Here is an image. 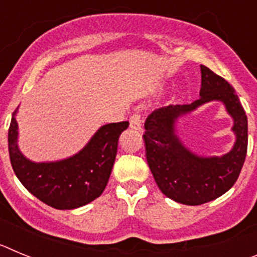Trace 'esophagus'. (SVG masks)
I'll return each mask as SVG.
<instances>
[{"instance_id":"1","label":"esophagus","mask_w":257,"mask_h":257,"mask_svg":"<svg viewBox=\"0 0 257 257\" xmlns=\"http://www.w3.org/2000/svg\"><path fill=\"white\" fill-rule=\"evenodd\" d=\"M130 127L134 130H142V114L140 113H134L130 117Z\"/></svg>"}]
</instances>
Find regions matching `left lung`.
Masks as SVG:
<instances>
[{"label": "left lung", "mask_w": 257, "mask_h": 257, "mask_svg": "<svg viewBox=\"0 0 257 257\" xmlns=\"http://www.w3.org/2000/svg\"><path fill=\"white\" fill-rule=\"evenodd\" d=\"M201 97L190 104L156 109L145 121V156L157 185L166 197L197 206L217 198L237 181L243 167L248 143L247 115L234 88L210 68L201 65ZM220 100L235 119L237 142L222 157L196 156L174 135V119L207 101Z\"/></svg>", "instance_id": "8db88e82"}]
</instances>
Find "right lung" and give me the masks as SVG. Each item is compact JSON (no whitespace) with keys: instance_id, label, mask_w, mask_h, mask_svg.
<instances>
[{"instance_id":"1","label":"right lung","mask_w":257,"mask_h":257,"mask_svg":"<svg viewBox=\"0 0 257 257\" xmlns=\"http://www.w3.org/2000/svg\"><path fill=\"white\" fill-rule=\"evenodd\" d=\"M127 127V121L105 124L76 156L59 162L35 163L18 149V123L13 115L8 138L11 166L20 183L46 205L58 210L81 207L96 199L105 189L118 139Z\"/></svg>"}]
</instances>
